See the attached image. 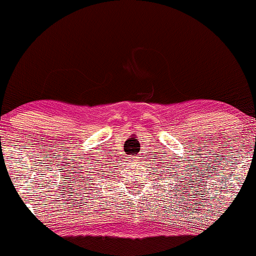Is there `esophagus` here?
Here are the masks:
<instances>
[{
    "label": "esophagus",
    "mask_w": 256,
    "mask_h": 256,
    "mask_svg": "<svg viewBox=\"0 0 256 256\" xmlns=\"http://www.w3.org/2000/svg\"><path fill=\"white\" fill-rule=\"evenodd\" d=\"M128 162H130V164H132L134 166H137V165H138V162H141V156H128Z\"/></svg>",
    "instance_id": "esophagus-1"
}]
</instances>
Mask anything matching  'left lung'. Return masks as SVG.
I'll list each match as a JSON object with an SVG mask.
<instances>
[{
	"label": "left lung",
	"mask_w": 256,
	"mask_h": 256,
	"mask_svg": "<svg viewBox=\"0 0 256 256\" xmlns=\"http://www.w3.org/2000/svg\"><path fill=\"white\" fill-rule=\"evenodd\" d=\"M162 168H164V166H162ZM168 170H169L170 171L168 172L167 170H164V171H162V174H164L165 176H166V174H170V172H171V169ZM172 170H175V168H172ZM160 172H162V171H160ZM176 175H178V171H176ZM160 176H162V175H160ZM170 176H172V175H171V174H170Z\"/></svg>",
	"instance_id": "1"
}]
</instances>
